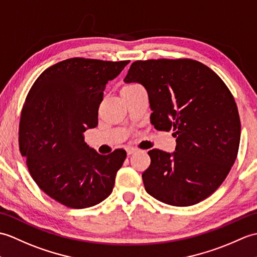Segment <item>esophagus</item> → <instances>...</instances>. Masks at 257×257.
Wrapping results in <instances>:
<instances>
[{
    "mask_svg": "<svg viewBox=\"0 0 257 257\" xmlns=\"http://www.w3.org/2000/svg\"><path fill=\"white\" fill-rule=\"evenodd\" d=\"M126 152H127V155H132V154L138 152V150H136V148H134V147H128Z\"/></svg>",
    "mask_w": 257,
    "mask_h": 257,
    "instance_id": "obj_1",
    "label": "esophagus"
}]
</instances>
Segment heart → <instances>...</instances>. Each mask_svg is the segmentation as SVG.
I'll return each mask as SVG.
<instances>
[{
	"label": "heart",
	"mask_w": 257,
	"mask_h": 257,
	"mask_svg": "<svg viewBox=\"0 0 257 257\" xmlns=\"http://www.w3.org/2000/svg\"><path fill=\"white\" fill-rule=\"evenodd\" d=\"M134 87H139L138 84H127L125 85V87H123V89H128V88H134Z\"/></svg>",
	"instance_id": "heart-1"
}]
</instances>
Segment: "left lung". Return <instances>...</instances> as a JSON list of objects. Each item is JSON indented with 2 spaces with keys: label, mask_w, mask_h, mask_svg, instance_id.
Masks as SVG:
<instances>
[{
  "label": "left lung",
  "mask_w": 257,
  "mask_h": 257,
  "mask_svg": "<svg viewBox=\"0 0 257 257\" xmlns=\"http://www.w3.org/2000/svg\"><path fill=\"white\" fill-rule=\"evenodd\" d=\"M125 83L146 89L151 123L174 130V153L148 152L145 190L175 207L200 202L218 189L234 164L241 138L236 103L221 78L192 59L138 60Z\"/></svg>",
  "instance_id": "obj_1"
}]
</instances>
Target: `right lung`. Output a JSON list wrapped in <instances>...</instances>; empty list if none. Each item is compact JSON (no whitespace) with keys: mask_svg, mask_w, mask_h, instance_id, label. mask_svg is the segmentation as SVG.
Wrapping results in <instances>:
<instances>
[{"mask_svg":"<svg viewBox=\"0 0 257 257\" xmlns=\"http://www.w3.org/2000/svg\"><path fill=\"white\" fill-rule=\"evenodd\" d=\"M128 61L71 58L49 67L23 106L20 150L41 189L66 207L95 206L111 195L124 150L100 155L83 133L98 125L106 83Z\"/></svg>","mask_w":257,"mask_h":257,"instance_id":"1","label":"right lung"}]
</instances>
